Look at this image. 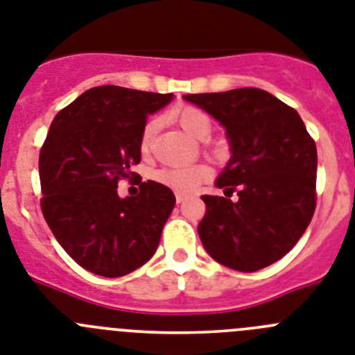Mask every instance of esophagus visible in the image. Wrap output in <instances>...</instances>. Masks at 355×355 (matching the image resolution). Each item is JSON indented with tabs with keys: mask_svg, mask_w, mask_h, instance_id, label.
I'll use <instances>...</instances> for the list:
<instances>
[{
	"mask_svg": "<svg viewBox=\"0 0 355 355\" xmlns=\"http://www.w3.org/2000/svg\"><path fill=\"white\" fill-rule=\"evenodd\" d=\"M184 199H187V193H180V192L175 193V201L178 202H183Z\"/></svg>",
	"mask_w": 355,
	"mask_h": 355,
	"instance_id": "34e87169",
	"label": "esophagus"
}]
</instances>
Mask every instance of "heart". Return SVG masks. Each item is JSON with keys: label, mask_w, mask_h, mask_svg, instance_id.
I'll return each mask as SVG.
<instances>
[{"label": "heart", "mask_w": 355, "mask_h": 355, "mask_svg": "<svg viewBox=\"0 0 355 355\" xmlns=\"http://www.w3.org/2000/svg\"><path fill=\"white\" fill-rule=\"evenodd\" d=\"M174 120L181 125L184 132L192 138L205 140L211 131V120L202 109L187 105V107L178 109L174 113ZM154 132H156V120H148L141 129L140 147L144 153H147L153 145ZM208 168L205 165H181V166H162L153 174L154 181L165 184L175 192H192L198 189V184L208 178Z\"/></svg>", "instance_id": "heart-1"}]
</instances>
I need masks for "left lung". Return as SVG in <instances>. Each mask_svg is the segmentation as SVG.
<instances>
[{
    "mask_svg": "<svg viewBox=\"0 0 355 355\" xmlns=\"http://www.w3.org/2000/svg\"><path fill=\"white\" fill-rule=\"evenodd\" d=\"M226 129L232 157L202 196L198 232L208 255L253 272L287 255L316 208V144L295 109L259 87L184 95ZM238 193L232 200V192Z\"/></svg>",
    "mask_w": 355,
    "mask_h": 355,
    "instance_id": "8db88e82",
    "label": "left lung"
}]
</instances>
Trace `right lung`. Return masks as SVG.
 <instances>
[{
	"instance_id": "1",
	"label": "right lung",
	"mask_w": 355,
	"mask_h": 355,
	"mask_svg": "<svg viewBox=\"0 0 355 355\" xmlns=\"http://www.w3.org/2000/svg\"><path fill=\"white\" fill-rule=\"evenodd\" d=\"M172 100L120 86L84 91L60 109L39 154L41 210L71 259L100 277L129 275L153 259L175 205L168 187L141 183L122 199L118 183L135 180L147 114Z\"/></svg>"
}]
</instances>
